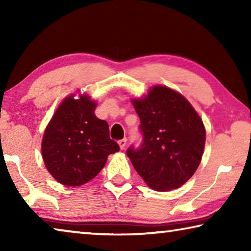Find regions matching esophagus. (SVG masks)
<instances>
[{"instance_id":"1","label":"esophagus","mask_w":251,"mask_h":251,"mask_svg":"<svg viewBox=\"0 0 251 251\" xmlns=\"http://www.w3.org/2000/svg\"><path fill=\"white\" fill-rule=\"evenodd\" d=\"M126 142H127V139H126V138L122 139V141L118 142V145H120L121 150H125V147H126Z\"/></svg>"}]
</instances>
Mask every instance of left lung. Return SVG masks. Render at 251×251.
Masks as SVG:
<instances>
[{"label": "left lung", "instance_id": "8db88e82", "mask_svg": "<svg viewBox=\"0 0 251 251\" xmlns=\"http://www.w3.org/2000/svg\"><path fill=\"white\" fill-rule=\"evenodd\" d=\"M143 134L139 147L126 154L151 188L176 189L196 172L205 147L206 131L201 118L179 93L154 86L146 97L133 100Z\"/></svg>", "mask_w": 251, "mask_h": 251}]
</instances>
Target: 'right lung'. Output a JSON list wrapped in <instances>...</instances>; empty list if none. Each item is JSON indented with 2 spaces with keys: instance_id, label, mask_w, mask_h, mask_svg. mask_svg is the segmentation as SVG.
<instances>
[{
  "instance_id": "add662e5",
  "label": "right lung",
  "mask_w": 251,
  "mask_h": 251,
  "mask_svg": "<svg viewBox=\"0 0 251 251\" xmlns=\"http://www.w3.org/2000/svg\"><path fill=\"white\" fill-rule=\"evenodd\" d=\"M96 103L87 95L66 97L44 131L42 155L58 182L82 186L105 166L107 156L120 151L109 138L108 124L94 114Z\"/></svg>"
}]
</instances>
